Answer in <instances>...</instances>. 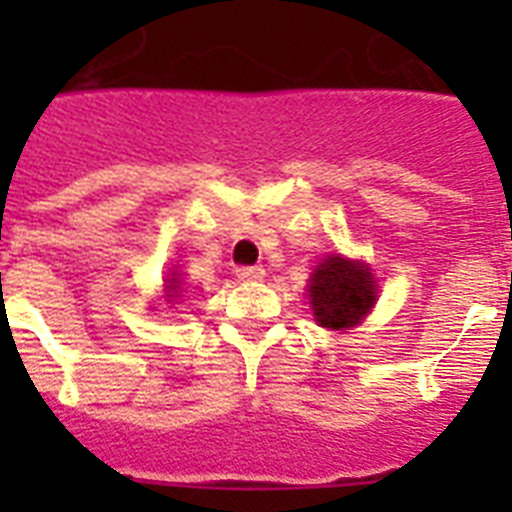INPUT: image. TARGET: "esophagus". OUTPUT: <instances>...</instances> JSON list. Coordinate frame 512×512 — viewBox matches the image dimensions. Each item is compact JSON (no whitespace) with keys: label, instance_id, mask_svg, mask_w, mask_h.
I'll return each instance as SVG.
<instances>
[{"label":"esophagus","instance_id":"esophagus-1","mask_svg":"<svg viewBox=\"0 0 512 512\" xmlns=\"http://www.w3.org/2000/svg\"><path fill=\"white\" fill-rule=\"evenodd\" d=\"M235 277L243 279V282H259V279H264V269L261 266H238Z\"/></svg>","mask_w":512,"mask_h":512}]
</instances>
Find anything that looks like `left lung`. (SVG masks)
Wrapping results in <instances>:
<instances>
[{"mask_svg":"<svg viewBox=\"0 0 512 512\" xmlns=\"http://www.w3.org/2000/svg\"><path fill=\"white\" fill-rule=\"evenodd\" d=\"M307 295L315 320L323 328L333 330L361 323L377 300L372 271L359 261H346L343 256H328L323 264L315 266Z\"/></svg>","mask_w":512,"mask_h":512,"instance_id":"obj_1","label":"left lung"}]
</instances>
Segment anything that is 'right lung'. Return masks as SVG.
I'll use <instances>...</instances> for the list:
<instances>
[{"mask_svg":"<svg viewBox=\"0 0 512 512\" xmlns=\"http://www.w3.org/2000/svg\"><path fill=\"white\" fill-rule=\"evenodd\" d=\"M171 282H176V279H171ZM169 289H176V287H174V284H169Z\"/></svg>","mask_w":512,"mask_h":512,"instance_id":"add662e5","label":"right lung"}]
</instances>
